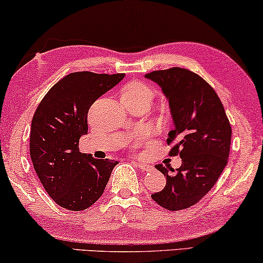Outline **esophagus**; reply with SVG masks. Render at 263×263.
<instances>
[{
    "label": "esophagus",
    "instance_id": "1",
    "mask_svg": "<svg viewBox=\"0 0 263 263\" xmlns=\"http://www.w3.org/2000/svg\"><path fill=\"white\" fill-rule=\"evenodd\" d=\"M136 166H139V168H141L142 171H151L153 170V166H151L149 164L143 163V161H136Z\"/></svg>",
    "mask_w": 263,
    "mask_h": 263
}]
</instances>
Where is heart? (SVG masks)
Segmentation results:
<instances>
[{
    "mask_svg": "<svg viewBox=\"0 0 263 263\" xmlns=\"http://www.w3.org/2000/svg\"><path fill=\"white\" fill-rule=\"evenodd\" d=\"M152 96H153L152 88H151L147 84H145V82H141V81L129 82L121 93V98H151L152 99ZM143 139H145V135L143 134H136L135 136H133L130 142L134 143V145H140V143L143 141Z\"/></svg>",
    "mask_w": 263,
    "mask_h": 263,
    "instance_id": "b5f03b06",
    "label": "heart"
}]
</instances>
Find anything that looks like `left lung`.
Masks as SVG:
<instances>
[{"mask_svg":"<svg viewBox=\"0 0 263 263\" xmlns=\"http://www.w3.org/2000/svg\"><path fill=\"white\" fill-rule=\"evenodd\" d=\"M145 77L168 100L175 129L168 132L167 145L175 142L170 156L182 158L176 170L156 165L166 176V185L151 196L165 210L181 211L199 202L220 177L230 154L231 124L217 92L200 75L174 67Z\"/></svg>","mask_w":263,"mask_h":263,"instance_id":"1","label":"left lung"}]
</instances>
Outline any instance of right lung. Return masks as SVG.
Returning <instances> with one entry per match:
<instances>
[{
	"instance_id": "1",
	"label": "right lung",
	"mask_w": 263,
	"mask_h": 263,
	"mask_svg": "<svg viewBox=\"0 0 263 263\" xmlns=\"http://www.w3.org/2000/svg\"><path fill=\"white\" fill-rule=\"evenodd\" d=\"M123 78V73L68 74L49 89L33 115L30 156L35 174L49 196L66 210L91 207L118 164L81 153L79 140L87 134L92 104Z\"/></svg>"
}]
</instances>
